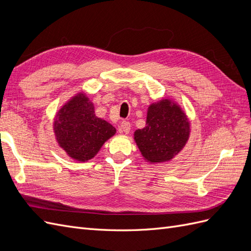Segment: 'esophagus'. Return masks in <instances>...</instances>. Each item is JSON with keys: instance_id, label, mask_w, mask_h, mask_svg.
Instances as JSON below:
<instances>
[{"instance_id": "1", "label": "esophagus", "mask_w": 251, "mask_h": 251, "mask_svg": "<svg viewBox=\"0 0 251 251\" xmlns=\"http://www.w3.org/2000/svg\"><path fill=\"white\" fill-rule=\"evenodd\" d=\"M121 131L125 132L126 134H128L131 131V124L128 123L126 120H124L123 123H121Z\"/></svg>"}]
</instances>
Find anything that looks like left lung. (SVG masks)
<instances>
[{"label":"left lung","instance_id":"left-lung-1","mask_svg":"<svg viewBox=\"0 0 251 251\" xmlns=\"http://www.w3.org/2000/svg\"><path fill=\"white\" fill-rule=\"evenodd\" d=\"M134 136L146 160L154 163L170 161L185 146L189 123L176 103L162 100L150 105L146 127L136 131Z\"/></svg>","mask_w":251,"mask_h":251}]
</instances>
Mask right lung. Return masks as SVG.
I'll return each instance as SVG.
<instances>
[{
  "instance_id": "add662e5",
  "label": "right lung",
  "mask_w": 251,
  "mask_h": 251,
  "mask_svg": "<svg viewBox=\"0 0 251 251\" xmlns=\"http://www.w3.org/2000/svg\"><path fill=\"white\" fill-rule=\"evenodd\" d=\"M53 126L60 148L78 161L93 158L102 144L116 133L108 121L95 116L93 103L82 93L58 111Z\"/></svg>"
}]
</instances>
